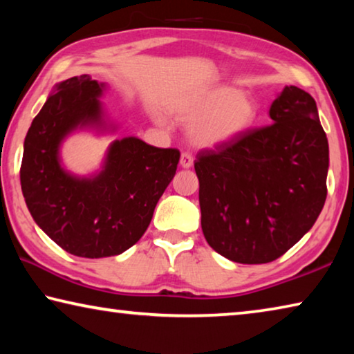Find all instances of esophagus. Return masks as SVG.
I'll list each match as a JSON object with an SVG mask.
<instances>
[{"instance_id": "obj_1", "label": "esophagus", "mask_w": 354, "mask_h": 354, "mask_svg": "<svg viewBox=\"0 0 354 354\" xmlns=\"http://www.w3.org/2000/svg\"><path fill=\"white\" fill-rule=\"evenodd\" d=\"M179 164H181L183 169H190L194 165V156L190 153H183L181 159H179Z\"/></svg>"}]
</instances>
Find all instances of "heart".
I'll list each match as a JSON object with an SVG mask.
<instances>
[{
	"label": "heart",
	"instance_id": "b5f03b06",
	"mask_svg": "<svg viewBox=\"0 0 354 354\" xmlns=\"http://www.w3.org/2000/svg\"><path fill=\"white\" fill-rule=\"evenodd\" d=\"M175 117L190 124V139L201 148H217L232 143L253 127L257 104L247 92L217 86L203 88L171 106Z\"/></svg>",
	"mask_w": 354,
	"mask_h": 354
}]
</instances>
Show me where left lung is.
Instances as JSON below:
<instances>
[{
  "label": "left lung",
  "mask_w": 354,
  "mask_h": 354,
  "mask_svg": "<svg viewBox=\"0 0 354 354\" xmlns=\"http://www.w3.org/2000/svg\"><path fill=\"white\" fill-rule=\"evenodd\" d=\"M268 127L196 156L201 230L239 263H267L313 227L326 200L329 148L314 98L286 86Z\"/></svg>",
  "instance_id": "obj_1"
}]
</instances>
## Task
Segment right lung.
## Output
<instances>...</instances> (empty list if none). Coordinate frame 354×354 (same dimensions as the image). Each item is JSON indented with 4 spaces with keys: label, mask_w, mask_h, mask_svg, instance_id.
I'll list each match as a JSON object with an SVG mask.
<instances>
[{
    "label": "right lung",
    "mask_w": 354,
    "mask_h": 354,
    "mask_svg": "<svg viewBox=\"0 0 354 354\" xmlns=\"http://www.w3.org/2000/svg\"><path fill=\"white\" fill-rule=\"evenodd\" d=\"M106 88L88 75L56 84L28 131L20 169L35 223L67 253L88 259L122 254L139 242L179 162L175 148L123 137L111 143L93 175L65 169L61 147L70 134L117 131L100 101Z\"/></svg>",
    "instance_id": "add662e5"
}]
</instances>
